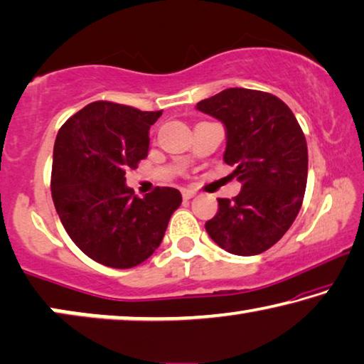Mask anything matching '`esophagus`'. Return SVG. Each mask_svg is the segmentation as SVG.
Instances as JSON below:
<instances>
[{
  "mask_svg": "<svg viewBox=\"0 0 364 364\" xmlns=\"http://www.w3.org/2000/svg\"><path fill=\"white\" fill-rule=\"evenodd\" d=\"M195 195H197V192H195V191H182L183 200H191V198L195 197Z\"/></svg>",
  "mask_w": 364,
  "mask_h": 364,
  "instance_id": "34e87169",
  "label": "esophagus"
}]
</instances>
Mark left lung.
<instances>
[{
    "label": "left lung",
    "mask_w": 364,
    "mask_h": 364,
    "mask_svg": "<svg viewBox=\"0 0 364 364\" xmlns=\"http://www.w3.org/2000/svg\"><path fill=\"white\" fill-rule=\"evenodd\" d=\"M197 108L225 124L223 159L243 186L231 200L218 198V213L205 230L231 255L264 252L302 207L309 169L304 131L281 98L250 88H226Z\"/></svg>",
    "instance_id": "obj_1"
}]
</instances>
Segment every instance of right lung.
<instances>
[{
    "instance_id": "add662e5",
    "label": "right lung",
    "mask_w": 364,
    "mask_h": 364,
    "mask_svg": "<svg viewBox=\"0 0 364 364\" xmlns=\"http://www.w3.org/2000/svg\"><path fill=\"white\" fill-rule=\"evenodd\" d=\"M162 112L93 102L59 129L50 191L67 235L88 257L114 269L146 261L182 203L177 188L154 187L139 198L124 173L149 151V128Z\"/></svg>"
}]
</instances>
